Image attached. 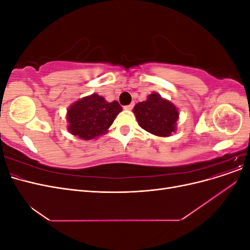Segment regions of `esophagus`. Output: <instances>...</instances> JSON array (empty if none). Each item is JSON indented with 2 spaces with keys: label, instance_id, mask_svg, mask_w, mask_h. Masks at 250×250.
I'll use <instances>...</instances> for the list:
<instances>
[{
  "label": "esophagus",
  "instance_id": "1",
  "mask_svg": "<svg viewBox=\"0 0 250 250\" xmlns=\"http://www.w3.org/2000/svg\"><path fill=\"white\" fill-rule=\"evenodd\" d=\"M133 106H134V103H130L129 105H126V106H124V109H126V110H130V109H132V108H133Z\"/></svg>",
  "mask_w": 250,
  "mask_h": 250
}]
</instances>
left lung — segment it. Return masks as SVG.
Listing matches in <instances>:
<instances>
[{
    "mask_svg": "<svg viewBox=\"0 0 250 250\" xmlns=\"http://www.w3.org/2000/svg\"><path fill=\"white\" fill-rule=\"evenodd\" d=\"M133 112L143 129L157 137H169L176 130L177 108L160 95L151 94L146 101L135 105Z\"/></svg>",
    "mask_w": 250,
    "mask_h": 250,
    "instance_id": "left-lung-1",
    "label": "left lung"
}]
</instances>
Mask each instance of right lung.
<instances>
[{"label": "right lung", "instance_id": "1", "mask_svg": "<svg viewBox=\"0 0 250 250\" xmlns=\"http://www.w3.org/2000/svg\"><path fill=\"white\" fill-rule=\"evenodd\" d=\"M122 106L117 101L106 102L93 94L75 102L67 110L69 131L83 140H92L107 131Z\"/></svg>", "mask_w": 250, "mask_h": 250}]
</instances>
